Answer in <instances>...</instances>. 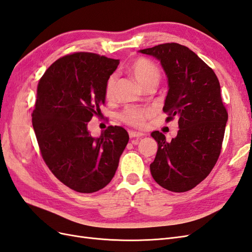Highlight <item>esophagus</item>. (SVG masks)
<instances>
[{"mask_svg": "<svg viewBox=\"0 0 252 252\" xmlns=\"http://www.w3.org/2000/svg\"><path fill=\"white\" fill-rule=\"evenodd\" d=\"M143 135H144V133H142V132L132 131V130L129 131V136H130L131 139H140V138H142Z\"/></svg>", "mask_w": 252, "mask_h": 252, "instance_id": "esophagus-1", "label": "esophagus"}]
</instances>
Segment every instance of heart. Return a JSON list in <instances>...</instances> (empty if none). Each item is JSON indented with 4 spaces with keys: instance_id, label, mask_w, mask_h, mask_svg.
I'll return each mask as SVG.
<instances>
[{
    "instance_id": "b5f03b06",
    "label": "heart",
    "mask_w": 252,
    "mask_h": 252,
    "mask_svg": "<svg viewBox=\"0 0 252 252\" xmlns=\"http://www.w3.org/2000/svg\"><path fill=\"white\" fill-rule=\"evenodd\" d=\"M128 72L131 77L138 82L142 87L149 85V84H158L161 73L158 68L152 64L150 61L140 58L129 65ZM117 77L114 74L110 75L105 85V96L111 98L114 94V86H116ZM148 110L138 107H128L121 114V119L126 124L134 127H141L144 125L146 118L148 117Z\"/></svg>"
}]
</instances>
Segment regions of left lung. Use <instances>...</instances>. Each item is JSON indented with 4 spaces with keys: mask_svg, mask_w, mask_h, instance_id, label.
<instances>
[{
    "mask_svg": "<svg viewBox=\"0 0 252 252\" xmlns=\"http://www.w3.org/2000/svg\"><path fill=\"white\" fill-rule=\"evenodd\" d=\"M139 52L159 61L168 83L163 110L169 114L167 121L179 118L180 129L171 142L162 132H151L158 143L151 175L167 190L188 191L207 177L220 154L228 113L219 80L183 45L166 43Z\"/></svg>",
    "mask_w": 252,
    "mask_h": 252,
    "instance_id": "8db88e82",
    "label": "left lung"
}]
</instances>
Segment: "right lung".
Listing matches in <instances>:
<instances>
[{"mask_svg":"<svg viewBox=\"0 0 252 252\" xmlns=\"http://www.w3.org/2000/svg\"><path fill=\"white\" fill-rule=\"evenodd\" d=\"M120 60L78 52L57 60L41 78L32 126L45 163L69 188L91 193L116 173L129 141L123 127L109 126L98 138L88 122L105 103V85Z\"/></svg>","mask_w":252,"mask_h":252,"instance_id":"obj_1","label":"right lung"}]
</instances>
